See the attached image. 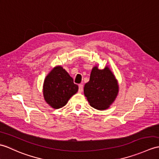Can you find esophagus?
Wrapping results in <instances>:
<instances>
[{
	"mask_svg": "<svg viewBox=\"0 0 159 159\" xmlns=\"http://www.w3.org/2000/svg\"><path fill=\"white\" fill-rule=\"evenodd\" d=\"M83 90V84H79V91L80 92H82Z\"/></svg>",
	"mask_w": 159,
	"mask_h": 159,
	"instance_id": "esophagus-1",
	"label": "esophagus"
}]
</instances>
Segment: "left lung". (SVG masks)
<instances>
[{
	"label": "left lung",
	"instance_id": "1",
	"mask_svg": "<svg viewBox=\"0 0 159 159\" xmlns=\"http://www.w3.org/2000/svg\"><path fill=\"white\" fill-rule=\"evenodd\" d=\"M119 92V86L112 72L106 67L92 69L90 79L84 84V94L91 106L99 110L108 108Z\"/></svg>",
	"mask_w": 159,
	"mask_h": 159
}]
</instances>
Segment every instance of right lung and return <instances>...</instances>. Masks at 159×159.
Listing matches in <instances>:
<instances>
[{"label":"right lung","mask_w":159,"mask_h":159,"mask_svg":"<svg viewBox=\"0 0 159 159\" xmlns=\"http://www.w3.org/2000/svg\"><path fill=\"white\" fill-rule=\"evenodd\" d=\"M78 89V85L74 83L73 79L68 73L61 66H57L45 79L43 95L48 104L58 109L67 104Z\"/></svg>","instance_id":"obj_1"}]
</instances>
